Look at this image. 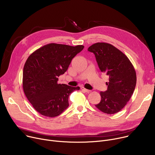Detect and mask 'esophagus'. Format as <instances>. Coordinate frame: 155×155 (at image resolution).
<instances>
[{
  "instance_id": "obj_1",
  "label": "esophagus",
  "mask_w": 155,
  "mask_h": 155,
  "mask_svg": "<svg viewBox=\"0 0 155 155\" xmlns=\"http://www.w3.org/2000/svg\"><path fill=\"white\" fill-rule=\"evenodd\" d=\"M81 90L83 91H84L85 93H90V92H91V90H88V89H86V88H85L84 87H81Z\"/></svg>"
}]
</instances>
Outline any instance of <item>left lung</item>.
I'll return each mask as SVG.
<instances>
[{"mask_svg":"<svg viewBox=\"0 0 155 155\" xmlns=\"http://www.w3.org/2000/svg\"><path fill=\"white\" fill-rule=\"evenodd\" d=\"M88 50L95 54L101 71L109 77L107 90L100 91L101 101L95 107L107 114L118 113L127 105L135 90V70L128 58L110 44L98 42Z\"/></svg>","mask_w":155,"mask_h":155,"instance_id":"obj_1","label":"left lung"}]
</instances>
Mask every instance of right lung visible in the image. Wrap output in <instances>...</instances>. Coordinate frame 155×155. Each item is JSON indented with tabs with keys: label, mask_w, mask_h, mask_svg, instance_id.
Masks as SVG:
<instances>
[{
	"label": "right lung",
	"mask_w": 155,
	"mask_h": 155,
	"mask_svg": "<svg viewBox=\"0 0 155 155\" xmlns=\"http://www.w3.org/2000/svg\"><path fill=\"white\" fill-rule=\"evenodd\" d=\"M84 48V45L49 44L36 50L27 59L23 70L24 91L41 115L55 117L69 106V95L80 87L58 84V77L67 70L72 58Z\"/></svg>",
	"instance_id": "obj_1"
}]
</instances>
